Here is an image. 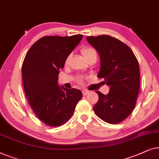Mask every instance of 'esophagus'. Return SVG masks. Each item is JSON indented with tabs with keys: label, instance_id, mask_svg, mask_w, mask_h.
<instances>
[{
	"label": "esophagus",
	"instance_id": "1",
	"mask_svg": "<svg viewBox=\"0 0 159 159\" xmlns=\"http://www.w3.org/2000/svg\"><path fill=\"white\" fill-rule=\"evenodd\" d=\"M82 93H83V95H87L88 94V93H89V91H88V90H83L82 91Z\"/></svg>",
	"mask_w": 159,
	"mask_h": 159
}]
</instances>
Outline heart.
<instances>
[{"instance_id":"obj_1","label":"heart","mask_w":159,"mask_h":159,"mask_svg":"<svg viewBox=\"0 0 159 159\" xmlns=\"http://www.w3.org/2000/svg\"><path fill=\"white\" fill-rule=\"evenodd\" d=\"M81 52L83 55H84V57L86 58V59H89V57H93V56H96L97 57V52H96V50L94 49L91 48H89V47H85V48H82L81 49ZM70 55H68V57H66V63L67 64L69 61V60H70ZM81 80H79V81H80Z\"/></svg>"}]
</instances>
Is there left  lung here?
<instances>
[{
    "label": "left lung",
    "instance_id": "1",
    "mask_svg": "<svg viewBox=\"0 0 159 159\" xmlns=\"http://www.w3.org/2000/svg\"><path fill=\"white\" fill-rule=\"evenodd\" d=\"M97 51L100 68L97 76L109 87L107 95L96 91L99 101L93 107L98 117L109 124L123 121L135 108L140 89V68L128 46L109 35L87 37Z\"/></svg>",
    "mask_w": 159,
    "mask_h": 159
}]
</instances>
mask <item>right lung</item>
Segmentation results:
<instances>
[{"label": "right lung", "instance_id": "obj_1", "mask_svg": "<svg viewBox=\"0 0 159 159\" xmlns=\"http://www.w3.org/2000/svg\"><path fill=\"white\" fill-rule=\"evenodd\" d=\"M83 35L45 36L37 40L26 53L21 68L24 91L35 115L48 126L66 123L75 111L82 92L58 85V74L66 57Z\"/></svg>", "mask_w": 159, "mask_h": 159}]
</instances>
